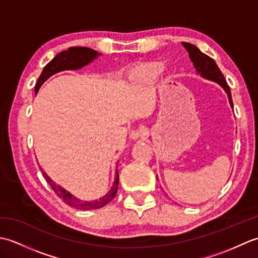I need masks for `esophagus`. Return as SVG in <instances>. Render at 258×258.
I'll return each instance as SVG.
<instances>
[{
    "mask_svg": "<svg viewBox=\"0 0 258 258\" xmlns=\"http://www.w3.org/2000/svg\"><path fill=\"white\" fill-rule=\"evenodd\" d=\"M145 131L143 128H135L130 132V138L132 140H139L142 135H144Z\"/></svg>",
    "mask_w": 258,
    "mask_h": 258,
    "instance_id": "obj_1",
    "label": "esophagus"
}]
</instances>
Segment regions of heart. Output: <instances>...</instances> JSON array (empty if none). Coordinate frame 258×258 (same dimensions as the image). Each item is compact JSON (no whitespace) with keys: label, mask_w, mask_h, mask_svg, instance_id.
<instances>
[{"label":"heart","mask_w":258,"mask_h":258,"mask_svg":"<svg viewBox=\"0 0 258 258\" xmlns=\"http://www.w3.org/2000/svg\"><path fill=\"white\" fill-rule=\"evenodd\" d=\"M164 69V63L160 61L147 62L139 65L130 74V80L139 89L152 86L155 79Z\"/></svg>","instance_id":"obj_1"}]
</instances>
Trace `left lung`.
<instances>
[{
  "instance_id": "left-lung-1",
  "label": "left lung",
  "mask_w": 258,
  "mask_h": 258,
  "mask_svg": "<svg viewBox=\"0 0 258 258\" xmlns=\"http://www.w3.org/2000/svg\"><path fill=\"white\" fill-rule=\"evenodd\" d=\"M182 44L186 48V51L188 52L189 58L194 64L196 72L199 73L203 79L216 82L218 85H221L223 87V90L225 91V93L227 94L229 104H231V106L233 107L231 90H229V86L226 83V80L222 74L221 70L218 69L215 61H214L212 57L203 53L202 51H200L199 47L190 44V43L183 42Z\"/></svg>"
}]
</instances>
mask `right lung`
I'll return each instance as SVG.
<instances>
[{"mask_svg":"<svg viewBox=\"0 0 258 258\" xmlns=\"http://www.w3.org/2000/svg\"><path fill=\"white\" fill-rule=\"evenodd\" d=\"M101 53H98L92 48L89 47H82V46H76V47H70L67 51H63L58 53L57 55L54 57L50 63L45 65V68L43 69L40 78L37 80V83L35 85V94H37L38 90L42 86L44 82L51 78L52 75L56 74L58 72H62V71H68V70H80L82 68L89 65L91 62L94 61V59L100 56ZM117 167V166H116ZM42 169V167H40ZM43 176L46 179V182L50 184L52 189L55 191V194L61 199L65 204H68L71 207H74L76 210H97V208H101L105 206L111 202L115 195H116L117 187H118V172L116 169L115 172V179L112 185L111 189L108 190V193L102 196L101 199L94 200V201H82L78 197H75L70 193L69 190L61 187V186L57 185L55 182H53L51 177L47 176V174L43 171Z\"/></svg>","mask_w":258,"mask_h":258,"instance_id":"1","label":"right lung"}]
</instances>
